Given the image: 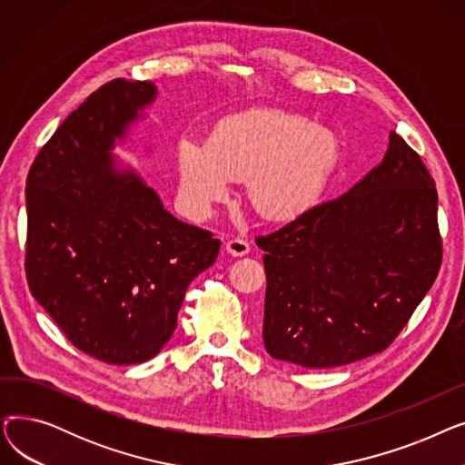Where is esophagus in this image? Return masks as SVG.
<instances>
[{
  "label": "esophagus",
  "mask_w": 465,
  "mask_h": 465,
  "mask_svg": "<svg viewBox=\"0 0 465 465\" xmlns=\"http://www.w3.org/2000/svg\"><path fill=\"white\" fill-rule=\"evenodd\" d=\"M226 251L232 254V256H245L249 254L251 251V245L245 241V239H239V237H233L226 242Z\"/></svg>",
  "instance_id": "34e87169"
}]
</instances>
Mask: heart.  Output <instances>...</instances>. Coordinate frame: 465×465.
<instances>
[{"label":"heart","instance_id":"heart-1","mask_svg":"<svg viewBox=\"0 0 465 465\" xmlns=\"http://www.w3.org/2000/svg\"><path fill=\"white\" fill-rule=\"evenodd\" d=\"M337 135L307 116L251 109L218 122L211 139L177 141L179 200L195 220L228 198L232 183L249 179V198L267 218L286 220L311 209L339 162Z\"/></svg>","mask_w":465,"mask_h":465}]
</instances>
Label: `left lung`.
<instances>
[{
  "mask_svg": "<svg viewBox=\"0 0 465 465\" xmlns=\"http://www.w3.org/2000/svg\"><path fill=\"white\" fill-rule=\"evenodd\" d=\"M256 245L265 351L303 368L358 361L392 343L441 267L435 183L390 132L382 162L360 183Z\"/></svg>",
  "mask_w": 465,
  "mask_h": 465,
  "instance_id": "8db88e82",
  "label": "left lung"
}]
</instances>
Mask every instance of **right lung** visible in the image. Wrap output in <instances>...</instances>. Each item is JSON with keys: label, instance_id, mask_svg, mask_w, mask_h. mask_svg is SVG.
Masks as SVG:
<instances>
[{"label": "right lung", "instance_id": "1", "mask_svg": "<svg viewBox=\"0 0 465 465\" xmlns=\"http://www.w3.org/2000/svg\"><path fill=\"white\" fill-rule=\"evenodd\" d=\"M158 88L116 79L73 111L26 181L32 296L88 356L114 365L156 356L177 328L188 284L220 241L181 223L116 143L146 116Z\"/></svg>", "mask_w": 465, "mask_h": 465}]
</instances>
